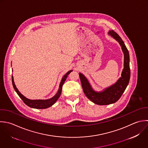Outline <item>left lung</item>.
Instances as JSON below:
<instances>
[{
    "label": "left lung",
    "mask_w": 148,
    "mask_h": 148,
    "mask_svg": "<svg viewBox=\"0 0 148 148\" xmlns=\"http://www.w3.org/2000/svg\"><path fill=\"white\" fill-rule=\"evenodd\" d=\"M108 34L118 41L124 53V68L121 74L122 77L115 84L106 88L102 92H97L93 89L88 79L82 74L79 73L82 89L86 96L95 104L101 106L116 102L126 89L130 78V56L128 49L122 39L113 30H110Z\"/></svg>",
    "instance_id": "left-lung-1"
}]
</instances>
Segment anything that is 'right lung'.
I'll return each instance as SVG.
<instances>
[{"instance_id": "add662e5", "label": "right lung", "mask_w": 148, "mask_h": 148, "mask_svg": "<svg viewBox=\"0 0 148 148\" xmlns=\"http://www.w3.org/2000/svg\"><path fill=\"white\" fill-rule=\"evenodd\" d=\"M73 70H70L69 71H68L63 76V77L62 78V81L60 82V85H59V88L58 89V91L57 93L53 97H52V98H51L49 99H47V100H30V99H28L26 98L24 96H23L19 92V90L16 88V86H15V85L14 84V78H13V76L12 75V86L14 87V90H15L16 93L19 96V97L23 100V101L24 102V103L26 105H27V106H29V107H30L31 108H36V109H45V108H47L52 106L58 100V99L60 97V96L61 95V93H62V86L64 84V82L66 81L68 75Z\"/></svg>"}]
</instances>
